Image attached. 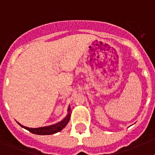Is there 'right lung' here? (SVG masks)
<instances>
[{
	"label": "right lung",
	"instance_id": "add662e5",
	"mask_svg": "<svg viewBox=\"0 0 155 155\" xmlns=\"http://www.w3.org/2000/svg\"><path fill=\"white\" fill-rule=\"evenodd\" d=\"M70 106L68 107V114L67 115L65 118L61 122H59L57 124H53V125L48 126V127H39V128H29V127H25V126L21 125L18 124L23 128L28 130L29 132L32 133L34 134H38V135H50V134H54L56 133L60 132L63 129L67 126V124L69 122L70 118H71V113H70Z\"/></svg>",
	"mask_w": 155,
	"mask_h": 155
}]
</instances>
